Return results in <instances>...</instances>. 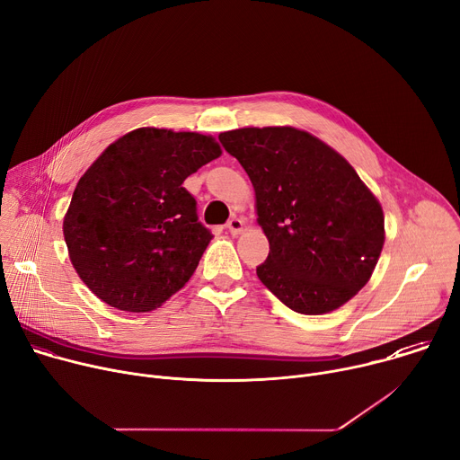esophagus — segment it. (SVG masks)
<instances>
[{"instance_id":"1","label":"esophagus","mask_w":460,"mask_h":460,"mask_svg":"<svg viewBox=\"0 0 460 460\" xmlns=\"http://www.w3.org/2000/svg\"><path fill=\"white\" fill-rule=\"evenodd\" d=\"M243 226H244V221L239 219V217H232V219L228 221V225H226V228L230 230V234H234V235L241 234V232H243Z\"/></svg>"}]
</instances>
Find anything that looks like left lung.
Returning a JSON list of instances; mask_svg holds the SVG:
<instances>
[{"label":"left lung","mask_w":460,"mask_h":460,"mask_svg":"<svg viewBox=\"0 0 460 460\" xmlns=\"http://www.w3.org/2000/svg\"><path fill=\"white\" fill-rule=\"evenodd\" d=\"M256 190L270 252L261 283L299 314H325L356 296L384 246V212L331 146L296 128H241L219 135Z\"/></svg>","instance_id":"1"}]
</instances>
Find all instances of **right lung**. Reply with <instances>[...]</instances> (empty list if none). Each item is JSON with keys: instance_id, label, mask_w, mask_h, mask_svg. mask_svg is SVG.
<instances>
[{"instance_id": "obj_1", "label": "right lung", "mask_w": 460, "mask_h": 460, "mask_svg": "<svg viewBox=\"0 0 460 460\" xmlns=\"http://www.w3.org/2000/svg\"><path fill=\"white\" fill-rule=\"evenodd\" d=\"M221 155L210 135L138 128L78 181L64 217L69 260L94 296L147 313L186 285L212 234L184 179Z\"/></svg>"}]
</instances>
